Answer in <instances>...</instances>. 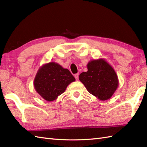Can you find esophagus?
<instances>
[{"label": "esophagus", "instance_id": "esophagus-1", "mask_svg": "<svg viewBox=\"0 0 147 147\" xmlns=\"http://www.w3.org/2000/svg\"><path fill=\"white\" fill-rule=\"evenodd\" d=\"M78 76H79V74H78V73L74 74V77H75V78H76V80H77L78 79Z\"/></svg>", "mask_w": 147, "mask_h": 147}]
</instances>
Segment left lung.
I'll return each instance as SVG.
<instances>
[{
  "label": "left lung",
  "mask_w": 147,
  "mask_h": 147,
  "mask_svg": "<svg viewBox=\"0 0 147 147\" xmlns=\"http://www.w3.org/2000/svg\"><path fill=\"white\" fill-rule=\"evenodd\" d=\"M86 66L88 71L80 74V82L90 93L100 100L110 99L119 86L114 68L103 58L90 61Z\"/></svg>",
  "instance_id": "1"
}]
</instances>
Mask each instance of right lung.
Listing matches in <instances>:
<instances>
[{"label": "right lung", "mask_w": 147, "mask_h": 147, "mask_svg": "<svg viewBox=\"0 0 147 147\" xmlns=\"http://www.w3.org/2000/svg\"><path fill=\"white\" fill-rule=\"evenodd\" d=\"M67 69L55 62H50L40 67L35 77L33 86L39 95L48 102L54 101L65 92L67 86L75 82Z\"/></svg>", "instance_id": "1"}]
</instances>
